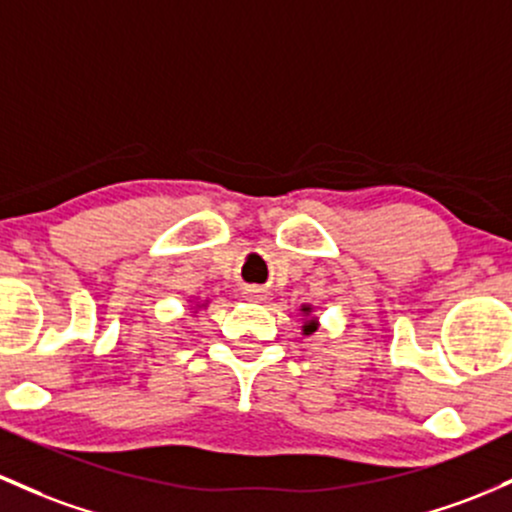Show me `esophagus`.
I'll return each instance as SVG.
<instances>
[{"label": "esophagus", "mask_w": 512, "mask_h": 512, "mask_svg": "<svg viewBox=\"0 0 512 512\" xmlns=\"http://www.w3.org/2000/svg\"><path fill=\"white\" fill-rule=\"evenodd\" d=\"M262 289H255V286H250V289H245V299L247 301H262Z\"/></svg>", "instance_id": "1"}]
</instances>
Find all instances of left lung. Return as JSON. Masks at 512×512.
Here are the masks:
<instances>
[{
	"instance_id": "obj_1",
	"label": "left lung",
	"mask_w": 512,
	"mask_h": 512,
	"mask_svg": "<svg viewBox=\"0 0 512 512\" xmlns=\"http://www.w3.org/2000/svg\"><path fill=\"white\" fill-rule=\"evenodd\" d=\"M301 311L308 316V313H311V306H301ZM316 330H318V320L316 318H308L306 323H303V335H311V333H316Z\"/></svg>"
}]
</instances>
